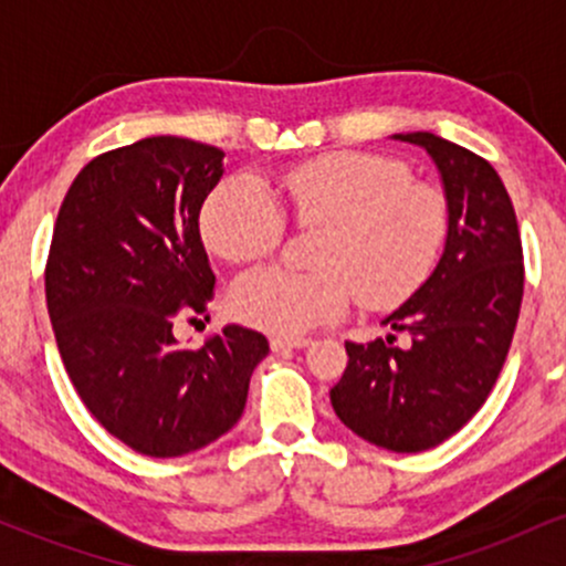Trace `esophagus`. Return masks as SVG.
Returning <instances> with one entry per match:
<instances>
[{"label":"esophagus","mask_w":566,"mask_h":566,"mask_svg":"<svg viewBox=\"0 0 566 566\" xmlns=\"http://www.w3.org/2000/svg\"><path fill=\"white\" fill-rule=\"evenodd\" d=\"M311 340L308 337H271V350H292V348H308Z\"/></svg>","instance_id":"1"}]
</instances>
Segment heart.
Instances as JSON below:
<instances>
[{"mask_svg": "<svg viewBox=\"0 0 566 566\" xmlns=\"http://www.w3.org/2000/svg\"><path fill=\"white\" fill-rule=\"evenodd\" d=\"M290 212L297 226H322L319 271L269 265L233 284L239 322L274 335H303L335 322L359 292L361 303H399L423 282L447 237V201L437 186L409 180L399 161L340 151L290 167L279 205L261 180L233 175L201 207V237L229 263L261 261L276 250Z\"/></svg>", "mask_w": 566, "mask_h": 566, "instance_id": "b5f03b06", "label": "heart"}]
</instances>
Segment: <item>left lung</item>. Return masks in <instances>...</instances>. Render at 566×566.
<instances>
[{"mask_svg": "<svg viewBox=\"0 0 566 566\" xmlns=\"http://www.w3.org/2000/svg\"><path fill=\"white\" fill-rule=\"evenodd\" d=\"M394 140L423 148L439 170L447 237L439 263L382 319L409 335L346 343L348 367L329 401L356 437L391 452H423L458 433L495 386L524 295L522 239L490 161L433 133Z\"/></svg>", "mask_w": 566, "mask_h": 566, "instance_id": "8db88e82", "label": "left lung"}]
</instances>
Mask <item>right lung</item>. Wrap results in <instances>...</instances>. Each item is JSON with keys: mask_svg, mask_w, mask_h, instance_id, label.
<instances>
[{"mask_svg": "<svg viewBox=\"0 0 566 566\" xmlns=\"http://www.w3.org/2000/svg\"><path fill=\"white\" fill-rule=\"evenodd\" d=\"M223 157L175 135L101 154L55 220L44 292L61 359L97 423L148 458L229 433L269 354V340L239 324L197 350L172 335L178 316L205 314L216 295L199 212Z\"/></svg>", "mask_w": 566, "mask_h": 566, "instance_id": "1", "label": "right lung"}]
</instances>
